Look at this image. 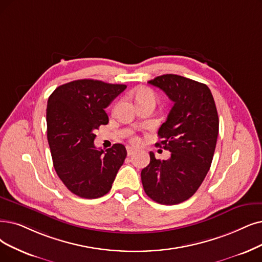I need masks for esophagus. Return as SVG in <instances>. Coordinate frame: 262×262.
Masks as SVG:
<instances>
[{"label": "esophagus", "mask_w": 262, "mask_h": 262, "mask_svg": "<svg viewBox=\"0 0 262 262\" xmlns=\"http://www.w3.org/2000/svg\"><path fill=\"white\" fill-rule=\"evenodd\" d=\"M135 151V149L134 148H132V147H130V146H128L127 147V154H128V156H131V155H133V152Z\"/></svg>", "instance_id": "obj_1"}]
</instances>
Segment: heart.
<instances>
[{"mask_svg":"<svg viewBox=\"0 0 262 262\" xmlns=\"http://www.w3.org/2000/svg\"><path fill=\"white\" fill-rule=\"evenodd\" d=\"M146 99H151L155 100V93L147 88H141L138 90L137 92V100L138 102L142 101V100H146ZM132 142L133 143H139V139L137 137L132 138Z\"/></svg>","mask_w":262,"mask_h":262,"instance_id":"1","label":"heart"}]
</instances>
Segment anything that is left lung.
Instances as JSON below:
<instances>
[{"label": "left lung", "mask_w": 262, "mask_h": 262, "mask_svg": "<svg viewBox=\"0 0 262 262\" xmlns=\"http://www.w3.org/2000/svg\"><path fill=\"white\" fill-rule=\"evenodd\" d=\"M173 101L156 143L171 152L167 160L156 159L141 172L144 190L164 205L179 204L194 194L210 170L219 130L211 90L205 83L180 75L165 74L148 81Z\"/></svg>", "instance_id": "obj_1"}]
</instances>
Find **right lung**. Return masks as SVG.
<instances>
[{
  "mask_svg": "<svg viewBox=\"0 0 262 262\" xmlns=\"http://www.w3.org/2000/svg\"><path fill=\"white\" fill-rule=\"evenodd\" d=\"M127 88L119 83L78 79L61 85L47 102V140L59 179L80 198L106 194L127 156L122 144L104 151L93 133L108 123L105 108Z\"/></svg>",
  "mask_w": 262,
  "mask_h": 262,
  "instance_id": "obj_1",
  "label": "right lung"
}]
</instances>
